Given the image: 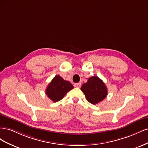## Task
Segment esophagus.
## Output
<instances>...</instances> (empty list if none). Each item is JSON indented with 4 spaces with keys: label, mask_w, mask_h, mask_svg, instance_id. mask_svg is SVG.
<instances>
[{
    "label": "esophagus",
    "mask_w": 148,
    "mask_h": 148,
    "mask_svg": "<svg viewBox=\"0 0 148 148\" xmlns=\"http://www.w3.org/2000/svg\"><path fill=\"white\" fill-rule=\"evenodd\" d=\"M82 86V84L80 83H75L74 84V86L76 87V88H80Z\"/></svg>",
    "instance_id": "1"
}]
</instances>
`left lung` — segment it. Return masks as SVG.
I'll use <instances>...</instances> for the list:
<instances>
[{
    "label": "left lung",
    "instance_id": "left-lung-1",
    "mask_svg": "<svg viewBox=\"0 0 148 148\" xmlns=\"http://www.w3.org/2000/svg\"><path fill=\"white\" fill-rule=\"evenodd\" d=\"M86 99L92 104L104 100L107 95V88L102 80L97 77H89L88 82L81 87Z\"/></svg>",
    "mask_w": 148,
    "mask_h": 148
}]
</instances>
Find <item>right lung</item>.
Listing matches in <instances>:
<instances>
[{
	"instance_id": "obj_1",
	"label": "right lung",
	"mask_w": 148,
	"mask_h": 148,
	"mask_svg": "<svg viewBox=\"0 0 148 148\" xmlns=\"http://www.w3.org/2000/svg\"><path fill=\"white\" fill-rule=\"evenodd\" d=\"M73 88V85L69 82L65 81L59 75H56L48 84L46 93L49 99L56 102L63 99L66 94Z\"/></svg>"
}]
</instances>
